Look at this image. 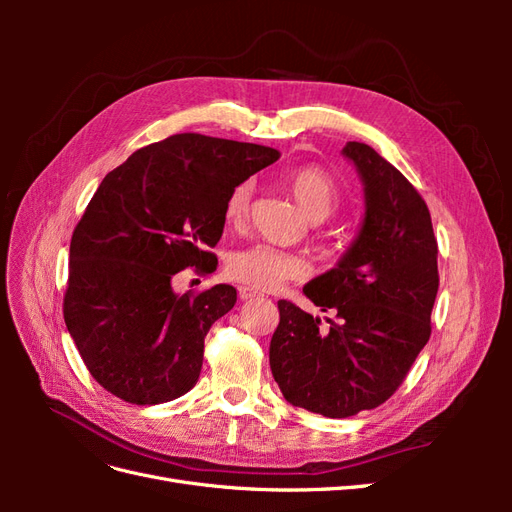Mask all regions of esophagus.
<instances>
[{
    "instance_id": "34e87169",
    "label": "esophagus",
    "mask_w": 512,
    "mask_h": 512,
    "mask_svg": "<svg viewBox=\"0 0 512 512\" xmlns=\"http://www.w3.org/2000/svg\"><path fill=\"white\" fill-rule=\"evenodd\" d=\"M239 297H241V301H252V299L265 297V294H262V292H260V290H256V288L241 286V288H239Z\"/></svg>"
}]
</instances>
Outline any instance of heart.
Instances as JSON below:
<instances>
[{
  "label": "heart",
  "instance_id": "b5f03b06",
  "mask_svg": "<svg viewBox=\"0 0 512 512\" xmlns=\"http://www.w3.org/2000/svg\"><path fill=\"white\" fill-rule=\"evenodd\" d=\"M286 185L299 207L312 222H324L339 207V188L335 179L320 166H301L286 177ZM252 203V181H241L226 196L224 215L232 226L245 222ZM226 273L241 284L256 290H275L286 282L305 280L312 265L301 254L280 250L269 243H252L230 252Z\"/></svg>",
  "mask_w": 512,
  "mask_h": 512
}]
</instances>
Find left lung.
<instances>
[{
	"label": "left lung",
	"mask_w": 512,
	"mask_h": 512,
	"mask_svg": "<svg viewBox=\"0 0 512 512\" xmlns=\"http://www.w3.org/2000/svg\"><path fill=\"white\" fill-rule=\"evenodd\" d=\"M344 156L365 185V218L337 267L303 292L337 320L280 301L269 363L292 406L346 418L384 404L404 382L431 335L438 294V241L414 185L365 143L350 141Z\"/></svg>",
	"instance_id": "left-lung-1"
}]
</instances>
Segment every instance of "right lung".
Masks as SVG:
<instances>
[{
	"mask_svg": "<svg viewBox=\"0 0 512 512\" xmlns=\"http://www.w3.org/2000/svg\"><path fill=\"white\" fill-rule=\"evenodd\" d=\"M280 151L196 132L134 151L108 173L70 241L64 320L89 374L136 406L196 384L211 324L237 303L218 284L177 294L173 277L213 273L228 192Z\"/></svg>",
	"mask_w": 512,
	"mask_h": 512,
	"instance_id": "add662e5",
	"label": "right lung"
}]
</instances>
